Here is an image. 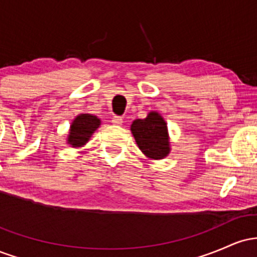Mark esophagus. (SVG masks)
<instances>
[{
  "instance_id": "obj_1",
  "label": "esophagus",
  "mask_w": 257,
  "mask_h": 257,
  "mask_svg": "<svg viewBox=\"0 0 257 257\" xmlns=\"http://www.w3.org/2000/svg\"><path fill=\"white\" fill-rule=\"evenodd\" d=\"M112 123L116 125H122L123 118L120 116H113V118H112Z\"/></svg>"
}]
</instances>
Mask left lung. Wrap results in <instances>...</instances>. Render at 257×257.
I'll list each match as a JSON object with an SVG mask.
<instances>
[{"label": "left lung", "instance_id": "1", "mask_svg": "<svg viewBox=\"0 0 257 257\" xmlns=\"http://www.w3.org/2000/svg\"><path fill=\"white\" fill-rule=\"evenodd\" d=\"M131 131L139 149L146 157L163 159L170 152L167 123L156 111H151L145 119H135Z\"/></svg>", "mask_w": 257, "mask_h": 257}]
</instances>
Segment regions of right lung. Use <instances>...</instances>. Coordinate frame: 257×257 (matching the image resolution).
Instances as JSON below:
<instances>
[{"label":"right lung","instance_id":"obj_1","mask_svg":"<svg viewBox=\"0 0 257 257\" xmlns=\"http://www.w3.org/2000/svg\"><path fill=\"white\" fill-rule=\"evenodd\" d=\"M100 119L89 113H81L73 119L70 126L67 144L72 147H82L88 143L94 132L99 128Z\"/></svg>","mask_w":257,"mask_h":257}]
</instances>
